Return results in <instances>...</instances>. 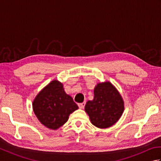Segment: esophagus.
Segmentation results:
<instances>
[{"instance_id":"34e87169","label":"esophagus","mask_w":161,"mask_h":161,"mask_svg":"<svg viewBox=\"0 0 161 161\" xmlns=\"http://www.w3.org/2000/svg\"><path fill=\"white\" fill-rule=\"evenodd\" d=\"M85 104H86V102H82V103L79 104L78 106H79V107H80V108H84L85 107Z\"/></svg>"}]
</instances>
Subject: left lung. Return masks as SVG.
I'll list each match as a JSON object with an SVG mask.
<instances>
[{
    "label": "left lung",
    "instance_id": "obj_1",
    "mask_svg": "<svg viewBox=\"0 0 161 161\" xmlns=\"http://www.w3.org/2000/svg\"><path fill=\"white\" fill-rule=\"evenodd\" d=\"M124 111V102L118 91L110 82L98 84L94 98L85 105V111L92 124L98 128L110 127L117 122Z\"/></svg>",
    "mask_w": 161,
    "mask_h": 161
}]
</instances>
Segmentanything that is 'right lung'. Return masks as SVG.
Here are the masks:
<instances>
[{
  "mask_svg": "<svg viewBox=\"0 0 161 161\" xmlns=\"http://www.w3.org/2000/svg\"><path fill=\"white\" fill-rule=\"evenodd\" d=\"M33 110L44 126L57 129L66 123L69 115L78 109V106L63 88V84L54 80L36 95Z\"/></svg>",
  "mask_w": 161,
  "mask_h": 161,
  "instance_id": "1",
  "label": "right lung"
}]
</instances>
